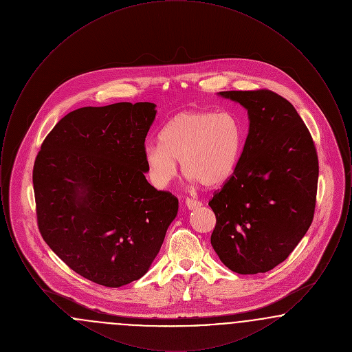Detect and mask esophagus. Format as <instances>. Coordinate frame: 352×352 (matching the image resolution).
I'll return each mask as SVG.
<instances>
[{"instance_id":"esophagus-1","label":"esophagus","mask_w":352,"mask_h":352,"mask_svg":"<svg viewBox=\"0 0 352 352\" xmlns=\"http://www.w3.org/2000/svg\"><path fill=\"white\" fill-rule=\"evenodd\" d=\"M184 203H186V207L188 210H197V208H199L201 206V201H195V199H191V198H187Z\"/></svg>"}]
</instances>
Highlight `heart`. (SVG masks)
Listing matches in <instances>:
<instances>
[{"instance_id": "1", "label": "heart", "mask_w": 352, "mask_h": 352, "mask_svg": "<svg viewBox=\"0 0 352 352\" xmlns=\"http://www.w3.org/2000/svg\"><path fill=\"white\" fill-rule=\"evenodd\" d=\"M158 141L144 151L149 178L155 187L165 188L175 178L177 161H181L191 181L217 187L234 174L241 133L230 113L184 111L168 120Z\"/></svg>"}]
</instances>
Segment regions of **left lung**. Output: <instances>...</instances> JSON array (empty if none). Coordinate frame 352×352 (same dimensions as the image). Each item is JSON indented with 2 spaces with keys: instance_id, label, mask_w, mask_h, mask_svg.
Segmentation results:
<instances>
[{
  "instance_id": "8db88e82",
  "label": "left lung",
  "mask_w": 352,
  "mask_h": 352,
  "mask_svg": "<svg viewBox=\"0 0 352 352\" xmlns=\"http://www.w3.org/2000/svg\"><path fill=\"white\" fill-rule=\"evenodd\" d=\"M218 95L247 109L250 129L232 177L208 203L217 217L211 245L232 272L265 273L287 258L313 221L317 151L296 108L280 95Z\"/></svg>"
}]
</instances>
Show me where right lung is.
<instances>
[{
	"mask_svg": "<svg viewBox=\"0 0 352 352\" xmlns=\"http://www.w3.org/2000/svg\"><path fill=\"white\" fill-rule=\"evenodd\" d=\"M155 107L116 102L72 111L35 158L43 240L74 272L102 286L141 278L178 214V199L145 178V138Z\"/></svg>",
	"mask_w": 352,
	"mask_h": 352,
	"instance_id": "obj_1",
	"label": "right lung"
}]
</instances>
